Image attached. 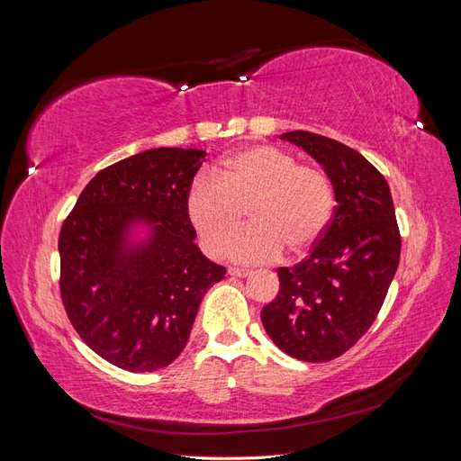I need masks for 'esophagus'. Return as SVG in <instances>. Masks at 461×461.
Wrapping results in <instances>:
<instances>
[{"mask_svg": "<svg viewBox=\"0 0 461 461\" xmlns=\"http://www.w3.org/2000/svg\"><path fill=\"white\" fill-rule=\"evenodd\" d=\"M229 275H230V276H234V278H244V276H249V275H252V271H248V269H236V267H230V269H229Z\"/></svg>", "mask_w": 461, "mask_h": 461, "instance_id": "34e87169", "label": "esophagus"}]
</instances>
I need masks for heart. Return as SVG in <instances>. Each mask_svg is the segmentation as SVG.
<instances>
[{"label":"heart","mask_w":461,"mask_h":461,"mask_svg":"<svg viewBox=\"0 0 461 461\" xmlns=\"http://www.w3.org/2000/svg\"><path fill=\"white\" fill-rule=\"evenodd\" d=\"M186 219L209 256H219L248 213L249 229L229 244L240 263L302 256L323 239L334 212L330 178L273 146L232 153L215 175L202 173L185 196Z\"/></svg>","instance_id":"1"}]
</instances>
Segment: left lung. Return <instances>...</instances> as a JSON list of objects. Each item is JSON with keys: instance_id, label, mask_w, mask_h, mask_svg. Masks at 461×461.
<instances>
[{"instance_id": "1", "label": "left lung", "mask_w": 461, "mask_h": 461, "mask_svg": "<svg viewBox=\"0 0 461 461\" xmlns=\"http://www.w3.org/2000/svg\"><path fill=\"white\" fill-rule=\"evenodd\" d=\"M281 138L323 167L337 207L312 254L278 267L281 288L261 323L285 354L321 364L350 350L373 325L398 269L400 230L388 183L359 151L305 131Z\"/></svg>"}]
</instances>
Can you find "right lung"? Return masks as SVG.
Masks as SVG:
<instances>
[{
    "label": "right lung",
    "mask_w": 461,
    "mask_h": 461,
    "mask_svg": "<svg viewBox=\"0 0 461 461\" xmlns=\"http://www.w3.org/2000/svg\"><path fill=\"white\" fill-rule=\"evenodd\" d=\"M205 151L156 148L105 167L59 232L61 300L71 325L109 364L167 367L185 350L205 292L227 269L194 244L185 196ZM148 226L146 241L131 232Z\"/></svg>",
    "instance_id": "1"
}]
</instances>
